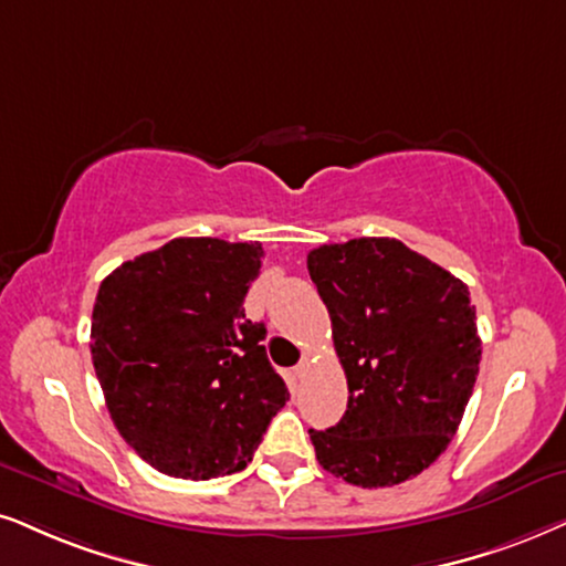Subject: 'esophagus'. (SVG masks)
<instances>
[{
  "label": "esophagus",
  "instance_id": "1",
  "mask_svg": "<svg viewBox=\"0 0 566 566\" xmlns=\"http://www.w3.org/2000/svg\"><path fill=\"white\" fill-rule=\"evenodd\" d=\"M311 363H313V355L305 353L303 360H300L297 366H295V376H297V378H305L307 370H311Z\"/></svg>",
  "mask_w": 566,
  "mask_h": 566
}]
</instances>
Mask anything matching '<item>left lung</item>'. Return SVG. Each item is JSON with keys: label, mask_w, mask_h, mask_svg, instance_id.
<instances>
[{"label": "left lung", "mask_w": 566, "mask_h": 566, "mask_svg": "<svg viewBox=\"0 0 566 566\" xmlns=\"http://www.w3.org/2000/svg\"><path fill=\"white\" fill-rule=\"evenodd\" d=\"M347 376V410L307 431L324 470L363 489L410 481L460 428L481 363L468 284L395 238L307 253Z\"/></svg>", "instance_id": "left-lung-1"}]
</instances>
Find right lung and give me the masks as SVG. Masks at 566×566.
<instances>
[{
    "label": "right lung",
    "instance_id": "right-lung-1",
    "mask_svg": "<svg viewBox=\"0 0 566 566\" xmlns=\"http://www.w3.org/2000/svg\"><path fill=\"white\" fill-rule=\"evenodd\" d=\"M259 242L177 238L98 287L91 360L123 439L164 475L209 481L253 460L290 399L266 326L245 318Z\"/></svg>",
    "mask_w": 566,
    "mask_h": 566
}]
</instances>
